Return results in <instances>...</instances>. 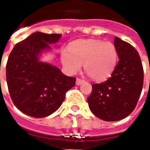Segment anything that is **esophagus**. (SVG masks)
Returning <instances> with one entry per match:
<instances>
[{
  "label": "esophagus",
  "instance_id": "esophagus-1",
  "mask_svg": "<svg viewBox=\"0 0 150 150\" xmlns=\"http://www.w3.org/2000/svg\"><path fill=\"white\" fill-rule=\"evenodd\" d=\"M84 82H85L84 79H82L77 78V79H76V84L80 85V84H82V83H83Z\"/></svg>",
  "mask_w": 150,
  "mask_h": 150
}]
</instances>
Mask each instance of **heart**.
Here are the masks:
<instances>
[{
    "instance_id": "1",
    "label": "heart",
    "mask_w": 150,
    "mask_h": 150,
    "mask_svg": "<svg viewBox=\"0 0 150 150\" xmlns=\"http://www.w3.org/2000/svg\"><path fill=\"white\" fill-rule=\"evenodd\" d=\"M69 51L61 53L62 65L71 74L79 71L82 64L87 75L96 81L109 78L116 67L118 54L112 42L100 40H81L71 43Z\"/></svg>"
}]
</instances>
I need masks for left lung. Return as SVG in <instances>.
Masks as SVG:
<instances>
[{
  "instance_id": "1",
  "label": "left lung",
  "mask_w": 150,
  "mask_h": 150,
  "mask_svg": "<svg viewBox=\"0 0 150 150\" xmlns=\"http://www.w3.org/2000/svg\"><path fill=\"white\" fill-rule=\"evenodd\" d=\"M119 62L111 77L101 83H93L88 103L91 112L106 121H116L134 110L143 88L144 71L137 50L115 37Z\"/></svg>"
}]
</instances>
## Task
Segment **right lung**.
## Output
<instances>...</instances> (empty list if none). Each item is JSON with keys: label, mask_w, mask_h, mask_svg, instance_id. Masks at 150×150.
Wrapping results in <instances>:
<instances>
[{"label": "right lung", "mask_w": 150, "mask_h": 150, "mask_svg": "<svg viewBox=\"0 0 150 150\" xmlns=\"http://www.w3.org/2000/svg\"><path fill=\"white\" fill-rule=\"evenodd\" d=\"M59 34L36 32L17 43L6 64V81L13 103L28 116L42 118L54 112L73 88L76 79L63 75L58 67L39 62L38 56Z\"/></svg>", "instance_id": "obj_1"}]
</instances>
